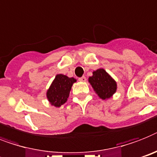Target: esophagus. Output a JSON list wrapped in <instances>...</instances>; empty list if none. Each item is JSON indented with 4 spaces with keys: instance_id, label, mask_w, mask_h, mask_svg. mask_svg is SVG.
Listing matches in <instances>:
<instances>
[{
    "instance_id": "34e87169",
    "label": "esophagus",
    "mask_w": 157,
    "mask_h": 157,
    "mask_svg": "<svg viewBox=\"0 0 157 157\" xmlns=\"http://www.w3.org/2000/svg\"><path fill=\"white\" fill-rule=\"evenodd\" d=\"M78 81H80V82H86V77H85V76H82V77L79 78H78Z\"/></svg>"
}]
</instances>
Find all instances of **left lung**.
Returning <instances> with one entry per match:
<instances>
[{"mask_svg": "<svg viewBox=\"0 0 157 157\" xmlns=\"http://www.w3.org/2000/svg\"><path fill=\"white\" fill-rule=\"evenodd\" d=\"M94 92L103 100L109 99L117 90L116 80L107 73L103 68H99L92 72V76L88 78Z\"/></svg>", "mask_w": 157, "mask_h": 157, "instance_id": "obj_1", "label": "left lung"}]
</instances>
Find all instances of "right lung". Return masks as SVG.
Listing matches in <instances>:
<instances>
[{
  "label": "right lung",
  "instance_id": "right-lung-1",
  "mask_svg": "<svg viewBox=\"0 0 157 157\" xmlns=\"http://www.w3.org/2000/svg\"><path fill=\"white\" fill-rule=\"evenodd\" d=\"M76 81L73 77L69 78L63 74L57 75L46 91V98L49 103L55 107L64 104L69 97L71 87Z\"/></svg>",
  "mask_w": 157,
  "mask_h": 157
}]
</instances>
